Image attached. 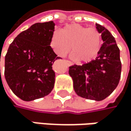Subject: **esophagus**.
Segmentation results:
<instances>
[{
    "instance_id": "1",
    "label": "esophagus",
    "mask_w": 131,
    "mask_h": 131,
    "mask_svg": "<svg viewBox=\"0 0 131 131\" xmlns=\"http://www.w3.org/2000/svg\"><path fill=\"white\" fill-rule=\"evenodd\" d=\"M64 62H65V63L68 65V66H71V65L73 64V63L69 61V60H64Z\"/></svg>"
}]
</instances>
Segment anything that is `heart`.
<instances>
[{"label": "heart", "mask_w": 131, "mask_h": 131, "mask_svg": "<svg viewBox=\"0 0 131 131\" xmlns=\"http://www.w3.org/2000/svg\"><path fill=\"white\" fill-rule=\"evenodd\" d=\"M50 46L59 57H64L71 50V58L89 62L98 54L101 46V34L95 28L78 24L66 25L55 31L50 39Z\"/></svg>", "instance_id": "obj_1"}]
</instances>
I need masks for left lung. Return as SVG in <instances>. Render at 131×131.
Returning a JSON list of instances; mask_svg holds the SVG:
<instances>
[{"instance_id":"left-lung-1","label":"left lung","mask_w":131,"mask_h":131,"mask_svg":"<svg viewBox=\"0 0 131 131\" xmlns=\"http://www.w3.org/2000/svg\"><path fill=\"white\" fill-rule=\"evenodd\" d=\"M95 27L103 42L97 57L83 65L71 66L69 74L78 95L101 101L117 87L121 74V62L115 38L105 27L99 24H95Z\"/></svg>"}]
</instances>
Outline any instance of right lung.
I'll list each match as a JSON object with an SVG mask.
<instances>
[{
  "label": "right lung",
  "instance_id": "right-lung-1",
  "mask_svg": "<svg viewBox=\"0 0 131 131\" xmlns=\"http://www.w3.org/2000/svg\"><path fill=\"white\" fill-rule=\"evenodd\" d=\"M54 26L53 21L36 23L9 46L5 56V79L13 93L24 101L42 98L54 87L52 66L60 58L50 46Z\"/></svg>",
  "mask_w": 131,
  "mask_h": 131
}]
</instances>
